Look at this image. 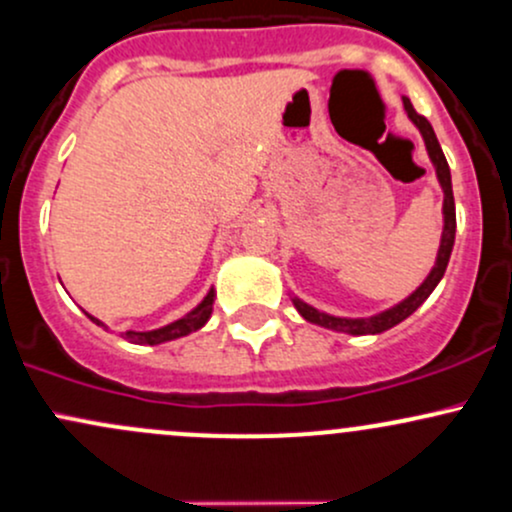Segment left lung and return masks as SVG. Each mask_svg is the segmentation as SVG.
<instances>
[{"instance_id": "1", "label": "left lung", "mask_w": 512, "mask_h": 512, "mask_svg": "<svg viewBox=\"0 0 512 512\" xmlns=\"http://www.w3.org/2000/svg\"><path fill=\"white\" fill-rule=\"evenodd\" d=\"M403 109H406L408 119L415 123V128L420 131V136L425 140V148H428V155L435 165L437 172V182H440L442 194H445V201H442V216H445V228H442V238H440V250H437V260L435 267L430 269V274L425 277V282L413 291L408 299H403L396 306L386 308V311L376 313V316L369 318H340V316H330V313L318 311V308L308 306L306 301L301 299H291L294 301L296 311L301 313L308 323H316L320 328H328V330H338V333H347V335H379L384 330L393 328L398 325L401 320H406L415 308H420L425 303V299L435 291V286L440 284V279L445 277V269L449 262V255H452V247H454V233H457V213H454V194H452V174H449V165L445 160V153H442L440 143H437L435 131H432L430 121L425 116H420L418 111L413 109L411 99L403 97Z\"/></svg>"}]
</instances>
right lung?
Instances as JSON below:
<instances>
[{
    "label": "right lung",
    "mask_w": 512,
    "mask_h": 512,
    "mask_svg": "<svg viewBox=\"0 0 512 512\" xmlns=\"http://www.w3.org/2000/svg\"><path fill=\"white\" fill-rule=\"evenodd\" d=\"M213 299H216V291H209V294L204 296V301L199 303V306L194 308V311H189L187 316L177 318L174 323H167L162 325V328H155V330H145V333H138V330H126L123 333V338L128 342H136V345H160V342H170V340H177V338H184V335L194 333V330L204 328L206 320L211 318L213 313ZM89 316V313H87ZM94 320V323L101 325V328H106L101 320H97L94 316H89Z\"/></svg>",
    "instance_id": "add662e5"
}]
</instances>
